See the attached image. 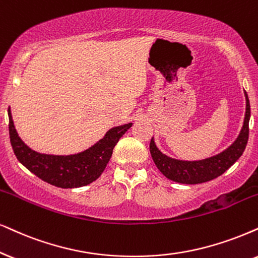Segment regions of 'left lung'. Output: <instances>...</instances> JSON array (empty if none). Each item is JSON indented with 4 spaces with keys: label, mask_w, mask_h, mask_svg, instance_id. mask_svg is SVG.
Wrapping results in <instances>:
<instances>
[{
    "label": "left lung",
    "mask_w": 258,
    "mask_h": 258,
    "mask_svg": "<svg viewBox=\"0 0 258 258\" xmlns=\"http://www.w3.org/2000/svg\"><path fill=\"white\" fill-rule=\"evenodd\" d=\"M246 100V112L242 130L237 139L223 152L213 157L201 159V161H180L168 157L159 151L153 138L150 142V152L156 167L169 180L183 184H198L217 178L223 175L237 159L243 155L249 139V120H250V102L246 91H244Z\"/></svg>",
    "instance_id": "left-lung-1"
}]
</instances>
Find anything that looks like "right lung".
Wrapping results in <instances>:
<instances>
[{
    "label": "right lung",
    "instance_id": "1",
    "mask_svg": "<svg viewBox=\"0 0 258 258\" xmlns=\"http://www.w3.org/2000/svg\"><path fill=\"white\" fill-rule=\"evenodd\" d=\"M9 136L16 158L29 171L52 185L59 188H78L95 181L105 170L119 139L132 122L110 128L102 139L82 152L68 156L46 155L32 150L16 132L11 109L8 108Z\"/></svg>",
    "mask_w": 258,
    "mask_h": 258
}]
</instances>
